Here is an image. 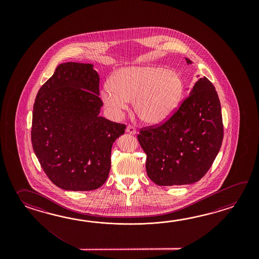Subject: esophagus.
I'll return each mask as SVG.
<instances>
[{"label": "esophagus", "instance_id": "34e87169", "mask_svg": "<svg viewBox=\"0 0 259 259\" xmlns=\"http://www.w3.org/2000/svg\"><path fill=\"white\" fill-rule=\"evenodd\" d=\"M126 132L127 133H130V134H135L136 133V128L132 126V125H128V126H127V128H126Z\"/></svg>", "mask_w": 259, "mask_h": 259}]
</instances>
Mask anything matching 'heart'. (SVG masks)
Here are the masks:
<instances>
[{
  "label": "heart",
  "mask_w": 259,
  "mask_h": 259,
  "mask_svg": "<svg viewBox=\"0 0 259 259\" xmlns=\"http://www.w3.org/2000/svg\"><path fill=\"white\" fill-rule=\"evenodd\" d=\"M182 81L173 70L161 66H131L116 72L111 84H105L102 99L115 116L133 108L143 122L156 125L165 121L175 110L182 97Z\"/></svg>",
  "instance_id": "b5f03b06"
}]
</instances>
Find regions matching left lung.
Wrapping results in <instances>:
<instances>
[{
    "label": "left lung",
    "mask_w": 259,
    "mask_h": 259,
    "mask_svg": "<svg viewBox=\"0 0 259 259\" xmlns=\"http://www.w3.org/2000/svg\"><path fill=\"white\" fill-rule=\"evenodd\" d=\"M223 132L215 87L208 78H200L166 120L140 130L138 141L147 155V175L160 186L198 182L219 154Z\"/></svg>",
    "instance_id": "1"
}]
</instances>
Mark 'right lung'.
<instances>
[{
  "label": "right lung",
  "mask_w": 259,
  "mask_h": 259,
  "mask_svg": "<svg viewBox=\"0 0 259 259\" xmlns=\"http://www.w3.org/2000/svg\"><path fill=\"white\" fill-rule=\"evenodd\" d=\"M99 76L93 65L63 63L35 99L31 143L45 174L66 191H93L107 180L111 150L126 125L99 116Z\"/></svg>",
  "instance_id": "1"
}]
</instances>
